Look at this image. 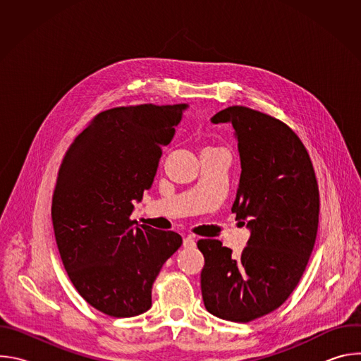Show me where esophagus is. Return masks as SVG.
<instances>
[{
    "label": "esophagus",
    "mask_w": 361,
    "mask_h": 361,
    "mask_svg": "<svg viewBox=\"0 0 361 361\" xmlns=\"http://www.w3.org/2000/svg\"><path fill=\"white\" fill-rule=\"evenodd\" d=\"M183 245H184V248H192V247L195 245V240H194V237H191V235L184 237V240H183Z\"/></svg>",
    "instance_id": "obj_1"
}]
</instances>
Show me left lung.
I'll return each mask as SVG.
<instances>
[{"mask_svg": "<svg viewBox=\"0 0 361 361\" xmlns=\"http://www.w3.org/2000/svg\"><path fill=\"white\" fill-rule=\"evenodd\" d=\"M212 123L234 128L241 176L231 212L251 234L238 257L219 240H198L201 293L209 313L248 323L274 312L297 287L316 243L319 185L305 147L280 120L233 106Z\"/></svg>", "mask_w": 361, "mask_h": 361, "instance_id": "obj_1", "label": "left lung"}]
</instances>
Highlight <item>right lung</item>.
<instances>
[{"label":"right lung","mask_w":361,"mask_h":361,"mask_svg":"<svg viewBox=\"0 0 361 361\" xmlns=\"http://www.w3.org/2000/svg\"><path fill=\"white\" fill-rule=\"evenodd\" d=\"M187 104H141L99 113L61 163L51 205L64 269L80 295L111 317L151 307V288L180 248L174 231L130 220L152 185L163 147Z\"/></svg>","instance_id":"right-lung-1"}]
</instances>
